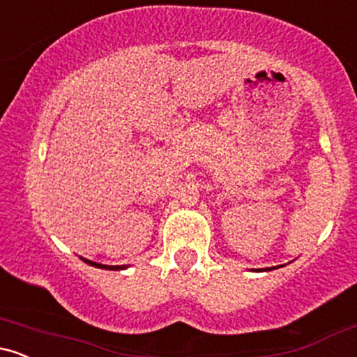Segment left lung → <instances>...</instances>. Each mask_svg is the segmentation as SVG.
Returning <instances> with one entry per match:
<instances>
[{
    "label": "left lung",
    "instance_id": "8db88e82",
    "mask_svg": "<svg viewBox=\"0 0 357 357\" xmlns=\"http://www.w3.org/2000/svg\"><path fill=\"white\" fill-rule=\"evenodd\" d=\"M272 268H277V267H272ZM272 268H267V270H272Z\"/></svg>",
    "mask_w": 357,
    "mask_h": 357
}]
</instances>
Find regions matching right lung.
Here are the masks:
<instances>
[{"mask_svg": "<svg viewBox=\"0 0 357 357\" xmlns=\"http://www.w3.org/2000/svg\"><path fill=\"white\" fill-rule=\"evenodd\" d=\"M82 260L85 261V264L92 265V267H97V268H105V270H124L127 267H124V265H102V264H97V261H92V260H87V258L80 257Z\"/></svg>", "mask_w": 357, "mask_h": 357, "instance_id": "obj_1", "label": "right lung"}]
</instances>
